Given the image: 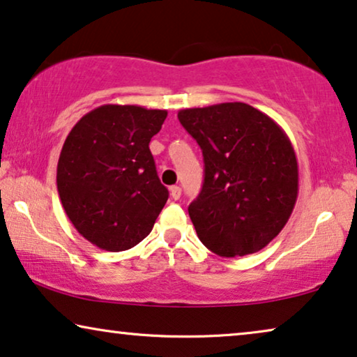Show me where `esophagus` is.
<instances>
[{
  "instance_id": "34e87169",
  "label": "esophagus",
  "mask_w": 357,
  "mask_h": 357,
  "mask_svg": "<svg viewBox=\"0 0 357 357\" xmlns=\"http://www.w3.org/2000/svg\"><path fill=\"white\" fill-rule=\"evenodd\" d=\"M180 195H182V188L177 187V185L170 187V197H172L174 199H180Z\"/></svg>"
}]
</instances>
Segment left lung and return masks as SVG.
<instances>
[{"mask_svg":"<svg viewBox=\"0 0 357 357\" xmlns=\"http://www.w3.org/2000/svg\"><path fill=\"white\" fill-rule=\"evenodd\" d=\"M203 151L204 182L188 206L199 241L219 257L250 255L286 226L299 192L291 139L243 102L178 112Z\"/></svg>","mask_w":357,"mask_h":357,"instance_id":"obj_1","label":"left lung"}]
</instances>
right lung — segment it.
Here are the masks:
<instances>
[{
	"label": "right lung",
	"mask_w": 357,
	"mask_h": 357,
	"mask_svg": "<svg viewBox=\"0 0 357 357\" xmlns=\"http://www.w3.org/2000/svg\"><path fill=\"white\" fill-rule=\"evenodd\" d=\"M167 110L107 104L73 126L61 148L56 188L77 232L107 252L139 243L162 211L167 188L155 172L149 141Z\"/></svg>",
	"instance_id": "1"
}]
</instances>
